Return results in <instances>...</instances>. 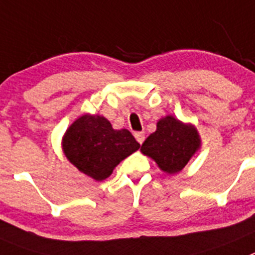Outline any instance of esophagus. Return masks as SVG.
<instances>
[{"instance_id":"1","label":"esophagus","mask_w":255,"mask_h":255,"mask_svg":"<svg viewBox=\"0 0 255 255\" xmlns=\"http://www.w3.org/2000/svg\"><path fill=\"white\" fill-rule=\"evenodd\" d=\"M134 137H136V139L139 142V143H142V142L144 141V133L143 132H136L134 133Z\"/></svg>"}]
</instances>
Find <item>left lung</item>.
Here are the masks:
<instances>
[{
    "label": "left lung",
    "mask_w": 255,
    "mask_h": 255,
    "mask_svg": "<svg viewBox=\"0 0 255 255\" xmlns=\"http://www.w3.org/2000/svg\"><path fill=\"white\" fill-rule=\"evenodd\" d=\"M199 143L201 139L193 126L167 116L157 122V128L142 143L141 151L155 160L162 171L175 174L188 164Z\"/></svg>",
    "instance_id": "obj_1"
}]
</instances>
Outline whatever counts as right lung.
<instances>
[{"label":"right lung","mask_w":255,"mask_h":255,"mask_svg":"<svg viewBox=\"0 0 255 255\" xmlns=\"http://www.w3.org/2000/svg\"><path fill=\"white\" fill-rule=\"evenodd\" d=\"M63 151L67 159L86 175L104 180L114 167L139 148L128 129L116 130L100 116H82L66 132Z\"/></svg>","instance_id":"right-lung-1"}]
</instances>
